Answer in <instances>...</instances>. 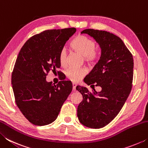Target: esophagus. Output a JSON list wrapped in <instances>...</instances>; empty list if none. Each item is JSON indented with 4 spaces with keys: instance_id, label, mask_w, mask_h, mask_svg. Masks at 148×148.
I'll use <instances>...</instances> for the list:
<instances>
[{
    "instance_id": "obj_1",
    "label": "esophagus",
    "mask_w": 148,
    "mask_h": 148,
    "mask_svg": "<svg viewBox=\"0 0 148 148\" xmlns=\"http://www.w3.org/2000/svg\"><path fill=\"white\" fill-rule=\"evenodd\" d=\"M76 84H72V88H73V91H76Z\"/></svg>"
}]
</instances>
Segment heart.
Listing matches in <instances>:
<instances>
[{"instance_id":"obj_1","label":"heart","mask_w":148,"mask_h":148,"mask_svg":"<svg viewBox=\"0 0 148 148\" xmlns=\"http://www.w3.org/2000/svg\"><path fill=\"white\" fill-rule=\"evenodd\" d=\"M71 48L83 56L84 61L88 64H92L97 61L99 53L96 49L97 44L94 40L85 35L79 34L75 38L71 44ZM66 51L62 49L59 52V60L61 66H64L66 64ZM86 74V71L84 69H69L66 72L67 78L73 82H78Z\"/></svg>"}]
</instances>
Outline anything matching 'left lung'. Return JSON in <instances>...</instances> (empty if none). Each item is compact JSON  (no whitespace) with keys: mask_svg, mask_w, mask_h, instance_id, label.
<instances>
[{"mask_svg":"<svg viewBox=\"0 0 148 148\" xmlns=\"http://www.w3.org/2000/svg\"><path fill=\"white\" fill-rule=\"evenodd\" d=\"M99 43L101 56L84 82L99 86L100 92L89 91L77 86L83 96L77 110L79 122L92 129L102 128L119 114L131 92L133 79V57L122 40L112 33L92 29H85Z\"/></svg>","mask_w":148,"mask_h":148,"instance_id":"1","label":"left lung"}]
</instances>
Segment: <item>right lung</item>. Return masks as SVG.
I'll use <instances>...</instances> for the list:
<instances>
[{"label": "right lung", "mask_w": 148, "mask_h": 148, "mask_svg": "<svg viewBox=\"0 0 148 148\" xmlns=\"http://www.w3.org/2000/svg\"><path fill=\"white\" fill-rule=\"evenodd\" d=\"M76 31L74 27L46 30L31 37L20 50L12 74L15 101L32 124L43 126L57 119L72 90V84L62 80L47 82L49 72L61 67L59 54Z\"/></svg>", "instance_id": "add662e5"}]
</instances>
